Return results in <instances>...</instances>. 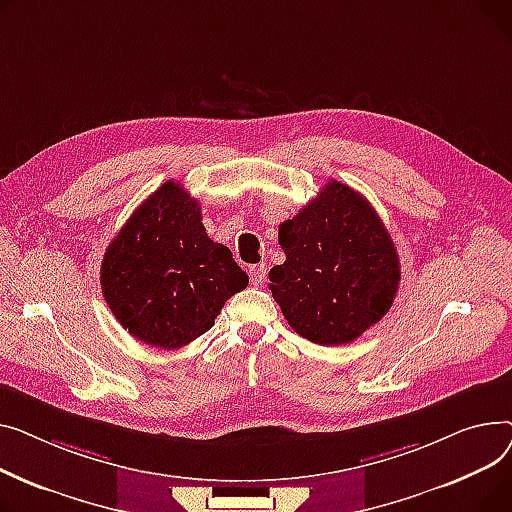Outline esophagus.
Returning a JSON list of instances; mask_svg holds the SVG:
<instances>
[{
	"mask_svg": "<svg viewBox=\"0 0 512 512\" xmlns=\"http://www.w3.org/2000/svg\"><path fill=\"white\" fill-rule=\"evenodd\" d=\"M266 279V266L264 264H254L250 266V281L254 285H262Z\"/></svg>",
	"mask_w": 512,
	"mask_h": 512,
	"instance_id": "1",
	"label": "esophagus"
}]
</instances>
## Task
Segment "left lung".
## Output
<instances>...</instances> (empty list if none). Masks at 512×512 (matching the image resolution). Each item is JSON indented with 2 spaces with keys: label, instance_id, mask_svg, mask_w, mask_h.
<instances>
[{
  "label": "left lung",
  "instance_id": "obj_1",
  "mask_svg": "<svg viewBox=\"0 0 512 512\" xmlns=\"http://www.w3.org/2000/svg\"><path fill=\"white\" fill-rule=\"evenodd\" d=\"M285 262L270 268V291L297 335L345 345L393 306L399 254L372 204L330 182L279 225Z\"/></svg>",
  "mask_w": 512,
  "mask_h": 512
}]
</instances>
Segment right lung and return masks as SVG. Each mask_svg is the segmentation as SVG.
Here are the masks:
<instances>
[{
	"mask_svg": "<svg viewBox=\"0 0 512 512\" xmlns=\"http://www.w3.org/2000/svg\"><path fill=\"white\" fill-rule=\"evenodd\" d=\"M244 287L248 275L208 237L198 200L179 182H165L134 210L101 264L103 297L117 322L161 349L204 335Z\"/></svg>",
	"mask_w": 512,
	"mask_h": 512,
	"instance_id": "obj_1",
	"label": "right lung"
}]
</instances>
